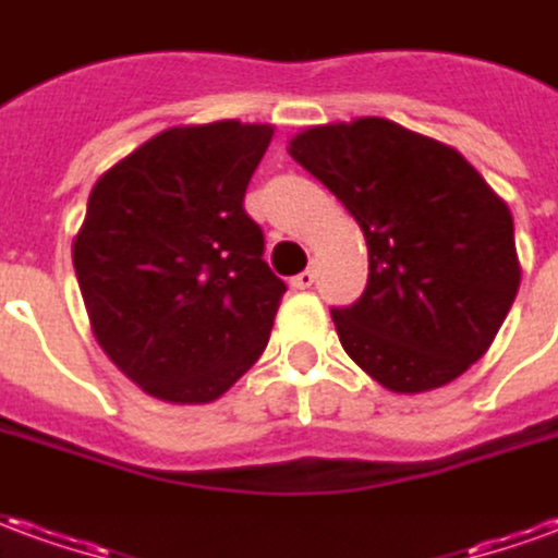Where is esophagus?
Returning <instances> with one entry per match:
<instances>
[{"label":"esophagus","mask_w":558,"mask_h":558,"mask_svg":"<svg viewBox=\"0 0 558 558\" xmlns=\"http://www.w3.org/2000/svg\"><path fill=\"white\" fill-rule=\"evenodd\" d=\"M314 280H317V271H314V268H305V271H302V275H295L290 283H292V290H311V287H314Z\"/></svg>","instance_id":"esophagus-1"}]
</instances>
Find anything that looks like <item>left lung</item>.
<instances>
[{
    "instance_id": "8db88e82",
    "label": "left lung",
    "mask_w": 558,
    "mask_h": 558,
    "mask_svg": "<svg viewBox=\"0 0 558 558\" xmlns=\"http://www.w3.org/2000/svg\"><path fill=\"white\" fill-rule=\"evenodd\" d=\"M290 157L332 190L368 244V283L332 307L347 356L392 392L456 380L520 290L513 217L453 147L384 117L314 126Z\"/></svg>"
}]
</instances>
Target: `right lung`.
I'll return each mask as SVG.
<instances>
[{"instance_id":"obj_1","label":"right lung","mask_w":558,"mask_h":558,"mask_svg":"<svg viewBox=\"0 0 558 558\" xmlns=\"http://www.w3.org/2000/svg\"><path fill=\"white\" fill-rule=\"evenodd\" d=\"M275 130L159 132L96 181L75 275L96 341L144 392L202 404L263 356L287 283L244 193Z\"/></svg>"}]
</instances>
